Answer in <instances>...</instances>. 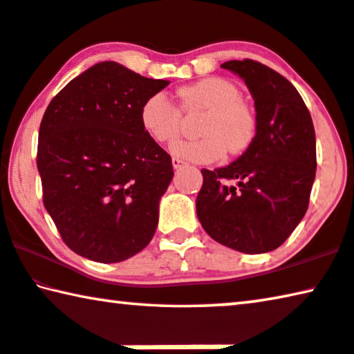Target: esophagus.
<instances>
[{
    "instance_id": "34e87169",
    "label": "esophagus",
    "mask_w": 354,
    "mask_h": 354,
    "mask_svg": "<svg viewBox=\"0 0 354 354\" xmlns=\"http://www.w3.org/2000/svg\"><path fill=\"white\" fill-rule=\"evenodd\" d=\"M172 166H174V169H180L182 166H185V161H182L180 158H176V156H174V158H172Z\"/></svg>"
}]
</instances>
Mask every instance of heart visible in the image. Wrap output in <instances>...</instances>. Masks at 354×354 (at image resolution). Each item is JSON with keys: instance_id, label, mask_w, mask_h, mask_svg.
<instances>
[{"instance_id": "obj_1", "label": "heart", "mask_w": 354, "mask_h": 354, "mask_svg": "<svg viewBox=\"0 0 354 354\" xmlns=\"http://www.w3.org/2000/svg\"><path fill=\"white\" fill-rule=\"evenodd\" d=\"M185 111H205L198 140H182L172 153L193 162H214L227 153H242L257 134V113L241 100V91L230 80L207 77L178 90ZM140 124L158 144H172L178 138L182 113L165 93L147 97L140 106Z\"/></svg>"}]
</instances>
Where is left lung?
I'll list each match as a JSON object with an SVG mask.
<instances>
[{
	"label": "left lung",
	"mask_w": 354,
	"mask_h": 354,
	"mask_svg": "<svg viewBox=\"0 0 354 354\" xmlns=\"http://www.w3.org/2000/svg\"><path fill=\"white\" fill-rule=\"evenodd\" d=\"M243 79L254 101L257 134L239 158L203 169L196 214L205 232L237 252L279 248L306 215L317 172V142L306 102L290 80L253 59L221 64ZM236 180L238 187L226 185Z\"/></svg>",
	"instance_id": "obj_1"
}]
</instances>
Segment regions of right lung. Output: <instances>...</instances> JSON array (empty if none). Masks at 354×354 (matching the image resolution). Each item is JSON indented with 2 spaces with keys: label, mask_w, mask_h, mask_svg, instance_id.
Wrapping results in <instances>:
<instances>
[{
  "label": "right lung",
  "mask_w": 354,
  "mask_h": 354,
  "mask_svg": "<svg viewBox=\"0 0 354 354\" xmlns=\"http://www.w3.org/2000/svg\"><path fill=\"white\" fill-rule=\"evenodd\" d=\"M167 85L102 62L47 106L36 158L42 199L64 243L80 257L120 263L153 237L174 169L139 112Z\"/></svg>",
  "instance_id": "add662e5"
}]
</instances>
